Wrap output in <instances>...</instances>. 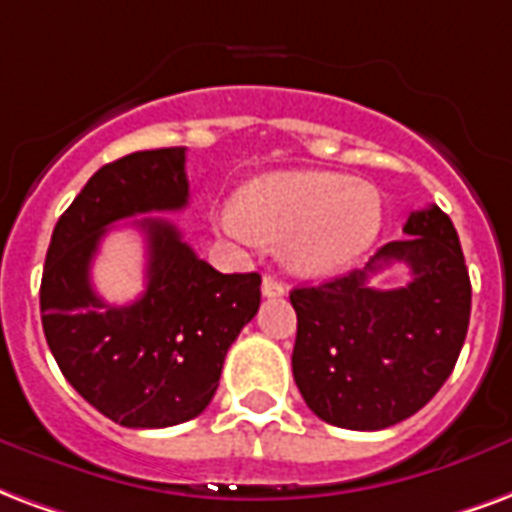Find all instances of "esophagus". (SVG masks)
Instances as JSON below:
<instances>
[{"label":"esophagus","instance_id":"obj_1","mask_svg":"<svg viewBox=\"0 0 512 512\" xmlns=\"http://www.w3.org/2000/svg\"><path fill=\"white\" fill-rule=\"evenodd\" d=\"M287 287L285 282H279L276 276H263V295L266 298H279V295H285Z\"/></svg>","mask_w":512,"mask_h":512}]
</instances>
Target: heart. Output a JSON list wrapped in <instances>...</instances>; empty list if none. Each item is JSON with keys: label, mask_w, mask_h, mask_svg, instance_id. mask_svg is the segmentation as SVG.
<instances>
[{"label": "heart", "mask_w": 512, "mask_h": 512, "mask_svg": "<svg viewBox=\"0 0 512 512\" xmlns=\"http://www.w3.org/2000/svg\"><path fill=\"white\" fill-rule=\"evenodd\" d=\"M217 227L244 246L287 241V260L304 274H336L361 260L382 230L372 184L331 170L268 173L214 211Z\"/></svg>", "instance_id": "obj_1"}]
</instances>
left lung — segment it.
I'll list each match as a JSON object with an SVG mask.
<instances>
[{
    "mask_svg": "<svg viewBox=\"0 0 512 512\" xmlns=\"http://www.w3.org/2000/svg\"><path fill=\"white\" fill-rule=\"evenodd\" d=\"M404 233L363 268L295 287L293 377L309 410L331 426L380 431L426 407L464 347L472 285L450 217L412 211ZM404 265L411 282L377 291L373 276Z\"/></svg>",
    "mask_w": 512,
    "mask_h": 512,
    "instance_id": "obj_1",
    "label": "left lung"
}]
</instances>
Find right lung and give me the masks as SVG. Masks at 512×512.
I'll list each match as a JSON object with an SVG mask.
<instances>
[{
	"mask_svg": "<svg viewBox=\"0 0 512 512\" xmlns=\"http://www.w3.org/2000/svg\"><path fill=\"white\" fill-rule=\"evenodd\" d=\"M187 149L135 151L102 165L70 203L45 255L40 312L48 347L83 399L127 429L198 418L219 388L222 363L260 309V274H219L165 219L146 233V290L127 306L92 287V260L108 225L179 211L189 200Z\"/></svg>",
	"mask_w": 512,
	"mask_h": 512,
	"instance_id": "add662e5",
	"label": "right lung"
}]
</instances>
